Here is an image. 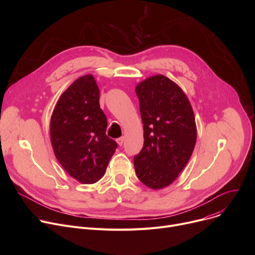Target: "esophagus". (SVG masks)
I'll return each mask as SVG.
<instances>
[{
  "label": "esophagus",
  "mask_w": 255,
  "mask_h": 255,
  "mask_svg": "<svg viewBox=\"0 0 255 255\" xmlns=\"http://www.w3.org/2000/svg\"><path fill=\"white\" fill-rule=\"evenodd\" d=\"M124 139H125V138H124L123 136H122V137H119V138L117 139V142H118V144H119V145H122V144L124 143Z\"/></svg>",
  "instance_id": "34e87169"
}]
</instances>
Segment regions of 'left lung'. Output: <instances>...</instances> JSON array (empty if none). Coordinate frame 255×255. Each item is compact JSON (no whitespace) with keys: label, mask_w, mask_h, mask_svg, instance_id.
Returning a JSON list of instances; mask_svg holds the SVG:
<instances>
[{"label":"left lung","mask_w":255,"mask_h":255,"mask_svg":"<svg viewBox=\"0 0 255 255\" xmlns=\"http://www.w3.org/2000/svg\"><path fill=\"white\" fill-rule=\"evenodd\" d=\"M143 124V148L134 156L141 183L162 189L175 181L193 153L196 124L190 101L168 77L157 74L135 88Z\"/></svg>","instance_id":"obj_1"}]
</instances>
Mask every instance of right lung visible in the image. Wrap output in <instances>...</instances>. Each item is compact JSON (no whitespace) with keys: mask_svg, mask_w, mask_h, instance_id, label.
Returning a JSON list of instances; mask_svg holds the SVG:
<instances>
[{"mask_svg":"<svg viewBox=\"0 0 255 255\" xmlns=\"http://www.w3.org/2000/svg\"><path fill=\"white\" fill-rule=\"evenodd\" d=\"M99 89L92 74L68 87L50 118V141L56 158L82 184L98 182L117 149L106 136L107 120L100 109Z\"/></svg>","mask_w":255,"mask_h":255,"instance_id":"add662e5","label":"right lung"}]
</instances>
